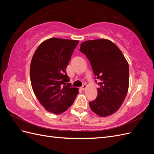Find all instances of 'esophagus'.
<instances>
[{"label":"esophagus","instance_id":"1","mask_svg":"<svg viewBox=\"0 0 154 154\" xmlns=\"http://www.w3.org/2000/svg\"><path fill=\"white\" fill-rule=\"evenodd\" d=\"M86 88H87V85H86V84H83V85H82V87H81V88H82V90H85Z\"/></svg>","mask_w":154,"mask_h":154}]
</instances>
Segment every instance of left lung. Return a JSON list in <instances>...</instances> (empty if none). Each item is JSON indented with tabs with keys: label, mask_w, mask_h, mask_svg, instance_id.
<instances>
[{
	"label": "left lung",
	"mask_w": 154,
	"mask_h": 154,
	"mask_svg": "<svg viewBox=\"0 0 154 154\" xmlns=\"http://www.w3.org/2000/svg\"><path fill=\"white\" fill-rule=\"evenodd\" d=\"M80 51L86 55L96 78L100 80L97 96L89 102L90 108L100 117L112 115L120 108L128 92L127 60L117 45L103 38L84 42Z\"/></svg>",
	"instance_id": "left-lung-1"
}]
</instances>
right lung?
<instances>
[{
    "label": "right lung",
    "mask_w": 154,
    "mask_h": 154,
    "mask_svg": "<svg viewBox=\"0 0 154 154\" xmlns=\"http://www.w3.org/2000/svg\"><path fill=\"white\" fill-rule=\"evenodd\" d=\"M78 40L51 38L41 43L30 66L32 90L49 112L60 114L74 103L78 88L72 87L66 68Z\"/></svg>",
    "instance_id": "1"
}]
</instances>
